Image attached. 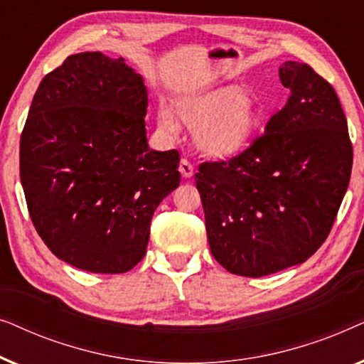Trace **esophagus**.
<instances>
[{
  "mask_svg": "<svg viewBox=\"0 0 364 364\" xmlns=\"http://www.w3.org/2000/svg\"><path fill=\"white\" fill-rule=\"evenodd\" d=\"M178 171H181L182 177H186V178H191L193 176V166L191 164V161H188V159H186V157H183L181 161Z\"/></svg>",
  "mask_w": 364,
  "mask_h": 364,
  "instance_id": "34e87169",
  "label": "esophagus"
}]
</instances>
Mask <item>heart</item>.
Returning a JSON list of instances; mask_svg holds the SVG:
<instances>
[{
  "mask_svg": "<svg viewBox=\"0 0 364 364\" xmlns=\"http://www.w3.org/2000/svg\"><path fill=\"white\" fill-rule=\"evenodd\" d=\"M177 112L191 127L200 126V146L215 156L242 151L260 122L255 106L238 87H223L182 99L177 104ZM159 124L168 134L177 131V119L168 107L159 109Z\"/></svg>",
  "mask_w": 364,
  "mask_h": 364,
  "instance_id": "heart-1",
  "label": "heart"
}]
</instances>
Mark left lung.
<instances>
[{"mask_svg": "<svg viewBox=\"0 0 364 364\" xmlns=\"http://www.w3.org/2000/svg\"><path fill=\"white\" fill-rule=\"evenodd\" d=\"M285 106L240 154L198 166L210 252L230 273L265 277L308 260L345 197L353 146L340 99L308 64L287 61Z\"/></svg>", "mask_w": 364, "mask_h": 364, "instance_id": "left-lung-1", "label": "left lung"}]
</instances>
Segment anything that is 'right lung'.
Segmentation results:
<instances>
[{
    "label": "right lung",
    "instance_id": "add662e5",
    "mask_svg": "<svg viewBox=\"0 0 364 364\" xmlns=\"http://www.w3.org/2000/svg\"><path fill=\"white\" fill-rule=\"evenodd\" d=\"M142 77L102 53L68 56L43 77L19 144L28 212L49 250L92 273L146 255L151 220L181 183L176 149L147 144Z\"/></svg>",
    "mask_w": 364,
    "mask_h": 364
}]
</instances>
